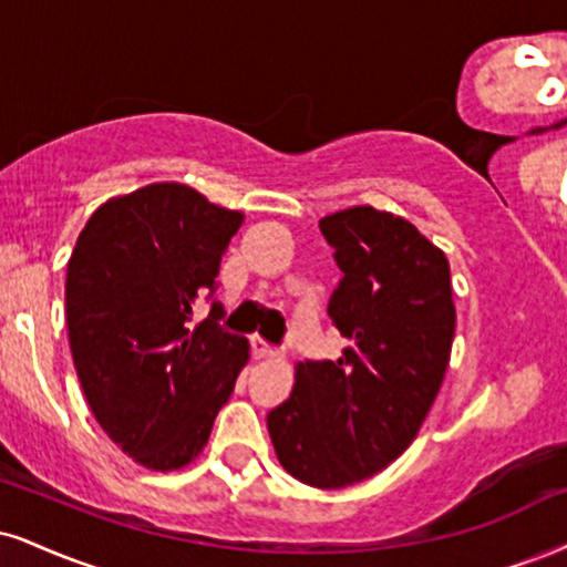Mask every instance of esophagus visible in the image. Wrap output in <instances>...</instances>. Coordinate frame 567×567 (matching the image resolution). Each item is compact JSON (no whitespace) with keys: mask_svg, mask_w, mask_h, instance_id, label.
I'll use <instances>...</instances> for the list:
<instances>
[{"mask_svg":"<svg viewBox=\"0 0 567 567\" xmlns=\"http://www.w3.org/2000/svg\"><path fill=\"white\" fill-rule=\"evenodd\" d=\"M251 354H255L257 360H270V358H276L278 352H276V349H272L265 339L251 337Z\"/></svg>","mask_w":567,"mask_h":567,"instance_id":"obj_1","label":"esophagus"}]
</instances>
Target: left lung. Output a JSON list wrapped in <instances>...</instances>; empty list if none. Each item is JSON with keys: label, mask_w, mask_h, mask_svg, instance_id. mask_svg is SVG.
<instances>
[{"label": "left lung", "mask_w": 567, "mask_h": 567, "mask_svg": "<svg viewBox=\"0 0 567 567\" xmlns=\"http://www.w3.org/2000/svg\"><path fill=\"white\" fill-rule=\"evenodd\" d=\"M341 278L328 316L349 347L299 362L270 410L278 463L316 488H344L394 463L429 415L454 339L446 255L402 215L358 205L320 220Z\"/></svg>", "instance_id": "left-lung-1"}]
</instances>
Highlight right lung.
I'll return each mask as SVG.
<instances>
[{
	"label": "right lung",
	"instance_id": "right-lung-1",
	"mask_svg": "<svg viewBox=\"0 0 567 567\" xmlns=\"http://www.w3.org/2000/svg\"><path fill=\"white\" fill-rule=\"evenodd\" d=\"M244 213L163 181L107 199L79 234L65 278L68 339L81 389L121 450L150 471H181L249 360L244 337L192 326Z\"/></svg>",
	"mask_w": 567,
	"mask_h": 567
}]
</instances>
